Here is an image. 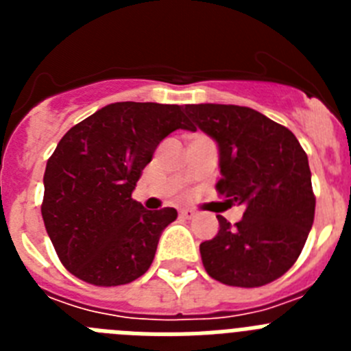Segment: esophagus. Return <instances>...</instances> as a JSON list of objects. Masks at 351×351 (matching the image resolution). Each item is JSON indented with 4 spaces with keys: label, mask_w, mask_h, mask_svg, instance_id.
Here are the masks:
<instances>
[{
    "label": "esophagus",
    "mask_w": 351,
    "mask_h": 351,
    "mask_svg": "<svg viewBox=\"0 0 351 351\" xmlns=\"http://www.w3.org/2000/svg\"><path fill=\"white\" fill-rule=\"evenodd\" d=\"M179 214H181V218H184V219H193L195 216H197V213L191 209H181L179 210Z\"/></svg>",
    "instance_id": "1"
}]
</instances>
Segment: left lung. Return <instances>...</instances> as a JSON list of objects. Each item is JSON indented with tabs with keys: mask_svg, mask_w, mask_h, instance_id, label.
<instances>
[{
	"mask_svg": "<svg viewBox=\"0 0 351 351\" xmlns=\"http://www.w3.org/2000/svg\"><path fill=\"white\" fill-rule=\"evenodd\" d=\"M184 110L193 128L218 144V193L246 207L235 226L218 216L216 237L200 244L207 274L244 288L278 280L299 258L315 219L308 154L290 130L250 107L200 104Z\"/></svg>",
	"mask_w": 351,
	"mask_h": 351,
	"instance_id": "8db88e82",
	"label": "left lung"
}]
</instances>
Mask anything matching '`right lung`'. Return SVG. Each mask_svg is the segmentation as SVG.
Listing matches in <instances>:
<instances>
[{"label": "right lung", "mask_w": 351, "mask_h": 351, "mask_svg": "<svg viewBox=\"0 0 351 351\" xmlns=\"http://www.w3.org/2000/svg\"><path fill=\"white\" fill-rule=\"evenodd\" d=\"M195 130L179 105L117 101L68 130L43 173L42 218L61 263L86 283L141 278L178 210H145L132 193L167 135Z\"/></svg>", "instance_id": "add662e5"}]
</instances>
